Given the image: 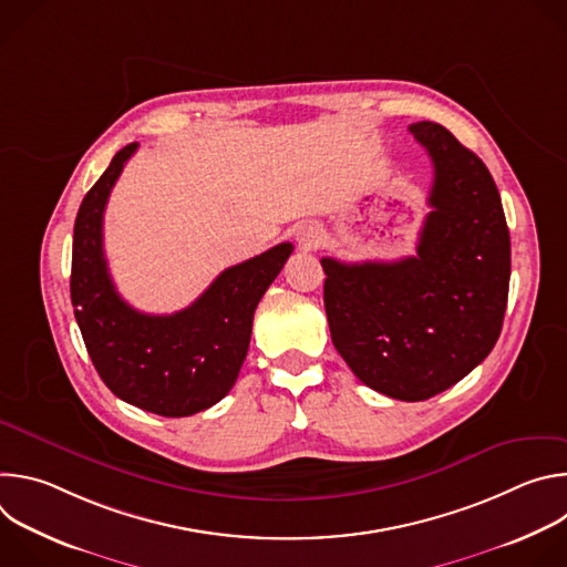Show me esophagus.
<instances>
[{
	"mask_svg": "<svg viewBox=\"0 0 567 567\" xmlns=\"http://www.w3.org/2000/svg\"><path fill=\"white\" fill-rule=\"evenodd\" d=\"M320 239H322V233L316 224H300L296 228V241L302 249H316L320 245Z\"/></svg>",
	"mask_w": 567,
	"mask_h": 567,
	"instance_id": "obj_1",
	"label": "esophagus"
}]
</instances>
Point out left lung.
Listing matches in <instances>:
<instances>
[{
	"instance_id": "1",
	"label": "left lung",
	"mask_w": 567,
	"mask_h": 567,
	"mask_svg": "<svg viewBox=\"0 0 567 567\" xmlns=\"http://www.w3.org/2000/svg\"><path fill=\"white\" fill-rule=\"evenodd\" d=\"M411 134L433 161L417 256L396 262L322 258L334 348L359 381L401 399H431L494 350L507 309L512 245L501 193L480 156L446 127Z\"/></svg>"
}]
</instances>
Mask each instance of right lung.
Instances as JSON below:
<instances>
[{
  "mask_svg": "<svg viewBox=\"0 0 567 567\" xmlns=\"http://www.w3.org/2000/svg\"><path fill=\"white\" fill-rule=\"evenodd\" d=\"M136 147L130 143L114 154L78 208L71 302L90 359L118 399L161 417H188L215 406L233 388L247 359L256 307L293 247L282 241L224 269L182 311H136L118 296L103 251L105 206Z\"/></svg>",
  "mask_w": 567,
  "mask_h": 567,
  "instance_id": "add662e5",
  "label": "right lung"
}]
</instances>
